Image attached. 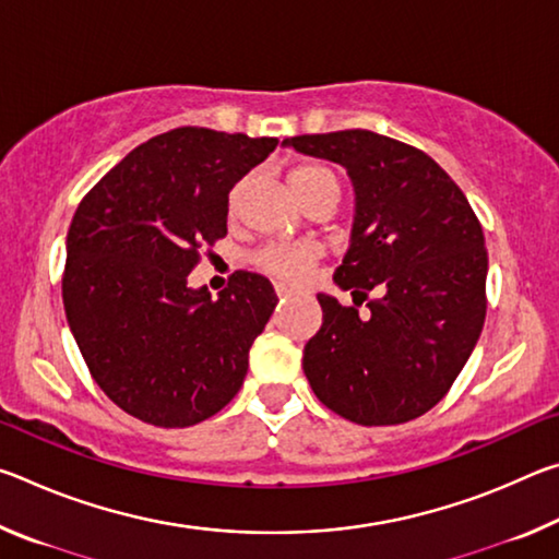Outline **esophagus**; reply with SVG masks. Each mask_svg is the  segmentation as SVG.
<instances>
[{
	"label": "esophagus",
	"instance_id": "obj_1",
	"mask_svg": "<svg viewBox=\"0 0 559 559\" xmlns=\"http://www.w3.org/2000/svg\"><path fill=\"white\" fill-rule=\"evenodd\" d=\"M276 296L278 298H288V296H293V290L286 288V286H281V283H276Z\"/></svg>",
	"mask_w": 559,
	"mask_h": 559
}]
</instances>
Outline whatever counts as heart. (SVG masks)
I'll use <instances>...</instances> for the list:
<instances>
[{
  "label": "heart",
  "mask_w": 559,
  "mask_h": 559,
  "mask_svg": "<svg viewBox=\"0 0 559 559\" xmlns=\"http://www.w3.org/2000/svg\"><path fill=\"white\" fill-rule=\"evenodd\" d=\"M290 187L298 194L300 202L310 200V197L323 192V189H337L340 182L333 169L318 163L298 165L290 173ZM320 251L316 246L308 243H269L257 251L253 263L269 276L286 281V283H300L308 276L310 269L316 266Z\"/></svg>",
  "instance_id": "heart-1"
}]
</instances>
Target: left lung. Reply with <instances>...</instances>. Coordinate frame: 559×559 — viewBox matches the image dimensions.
Returning a JSON list of instances; mask_svg holds the SVG:
<instances>
[{
    "label": "left lung",
    "instance_id": "1",
    "mask_svg": "<svg viewBox=\"0 0 559 559\" xmlns=\"http://www.w3.org/2000/svg\"><path fill=\"white\" fill-rule=\"evenodd\" d=\"M283 145L343 165L355 189L353 236L333 276L355 308L318 293L323 325L302 349L310 386L328 409L362 427L427 414L484 330L488 253L476 214L427 153L372 130Z\"/></svg>",
    "mask_w": 559,
    "mask_h": 559
}]
</instances>
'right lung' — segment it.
Here are the masks:
<instances>
[{
	"label": "right lung",
	"instance_id": "right-lung-1",
	"mask_svg": "<svg viewBox=\"0 0 559 559\" xmlns=\"http://www.w3.org/2000/svg\"><path fill=\"white\" fill-rule=\"evenodd\" d=\"M276 138L177 128L132 150L83 197L66 236L63 308L93 380L153 427L210 419L241 390L276 308L259 273L212 298L189 288L202 246L226 236L229 192Z\"/></svg>",
	"mask_w": 559,
	"mask_h": 559
}]
</instances>
